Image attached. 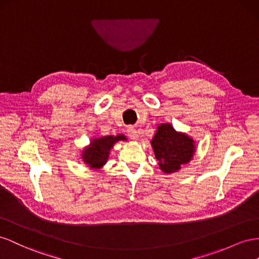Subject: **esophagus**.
Instances as JSON below:
<instances>
[{"instance_id":"obj_1","label":"esophagus","mask_w":259,"mask_h":259,"mask_svg":"<svg viewBox=\"0 0 259 259\" xmlns=\"http://www.w3.org/2000/svg\"><path fill=\"white\" fill-rule=\"evenodd\" d=\"M127 134H128V137L131 139V140H139V134L138 131L135 129V128H128L127 129Z\"/></svg>"}]
</instances>
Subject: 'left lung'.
Segmentation results:
<instances>
[{"mask_svg":"<svg viewBox=\"0 0 259 259\" xmlns=\"http://www.w3.org/2000/svg\"><path fill=\"white\" fill-rule=\"evenodd\" d=\"M151 145L159 169L165 174L180 170L182 165L193 158L196 151L194 140L187 134L176 131L170 123L158 124Z\"/></svg>","mask_w":259,"mask_h":259,"instance_id":"8db88e82","label":"left lung"}]
</instances>
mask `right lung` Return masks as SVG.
<instances>
[{
    "mask_svg": "<svg viewBox=\"0 0 259 259\" xmlns=\"http://www.w3.org/2000/svg\"><path fill=\"white\" fill-rule=\"evenodd\" d=\"M118 141H127V138L123 135H118L91 139L90 145L82 150L81 158L89 168L99 170L107 162L110 150Z\"/></svg>",
    "mask_w": 259,
    "mask_h": 259,
    "instance_id": "1",
    "label": "right lung"
}]
</instances>
